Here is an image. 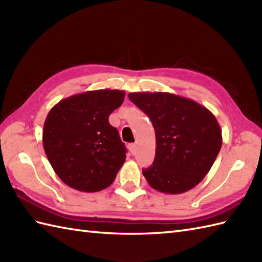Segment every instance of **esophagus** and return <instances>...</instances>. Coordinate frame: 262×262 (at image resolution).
<instances>
[{
    "label": "esophagus",
    "instance_id": "34e87169",
    "mask_svg": "<svg viewBox=\"0 0 262 262\" xmlns=\"http://www.w3.org/2000/svg\"><path fill=\"white\" fill-rule=\"evenodd\" d=\"M128 149H129V152L132 154H135V152H136V144H134V143L128 144Z\"/></svg>",
    "mask_w": 262,
    "mask_h": 262
}]
</instances>
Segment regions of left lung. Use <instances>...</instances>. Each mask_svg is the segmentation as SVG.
Returning <instances> with one entry per match:
<instances>
[{
  "label": "left lung",
  "instance_id": "obj_1",
  "mask_svg": "<svg viewBox=\"0 0 262 262\" xmlns=\"http://www.w3.org/2000/svg\"><path fill=\"white\" fill-rule=\"evenodd\" d=\"M128 98L148 116L155 130L154 162L143 170L148 185L170 194L196 187L222 147L215 116L193 100L169 92H132Z\"/></svg>",
  "mask_w": 262,
  "mask_h": 262
}]
</instances>
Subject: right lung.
<instances>
[{"instance_id": "right-lung-1", "label": "right lung", "mask_w": 262, "mask_h": 262, "mask_svg": "<svg viewBox=\"0 0 262 262\" xmlns=\"http://www.w3.org/2000/svg\"><path fill=\"white\" fill-rule=\"evenodd\" d=\"M125 91L94 90L55 104L42 130L46 157L59 179L79 191L96 192L114 182L126 159L119 133L109 116L124 102Z\"/></svg>"}]
</instances>
